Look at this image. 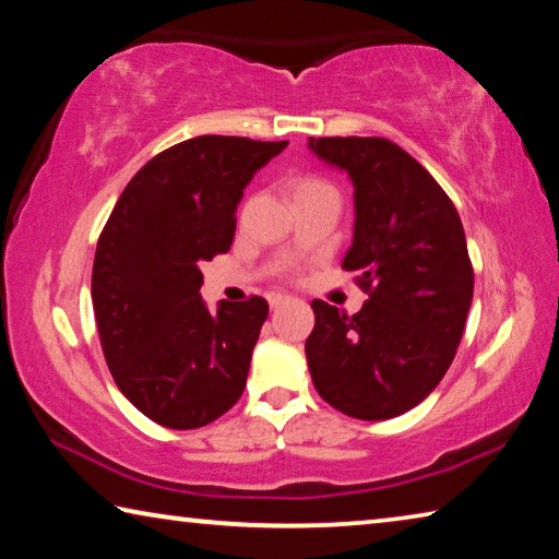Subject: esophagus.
<instances>
[{
  "label": "esophagus",
  "instance_id": "esophagus-1",
  "mask_svg": "<svg viewBox=\"0 0 559 559\" xmlns=\"http://www.w3.org/2000/svg\"><path fill=\"white\" fill-rule=\"evenodd\" d=\"M286 300H288L286 293H276V290L269 293V306H271V308H281Z\"/></svg>",
  "mask_w": 559,
  "mask_h": 559
}]
</instances>
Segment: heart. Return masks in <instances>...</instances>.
Segmentation results:
<instances>
[{"label": "heart", "instance_id": "obj_1", "mask_svg": "<svg viewBox=\"0 0 559 559\" xmlns=\"http://www.w3.org/2000/svg\"><path fill=\"white\" fill-rule=\"evenodd\" d=\"M318 187H328V185L320 182V179L306 177V179H300V182L296 185V192H306V189H318Z\"/></svg>", "mask_w": 559, "mask_h": 559}]
</instances>
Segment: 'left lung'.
<instances>
[{
    "label": "left lung",
    "instance_id": "1",
    "mask_svg": "<svg viewBox=\"0 0 559 559\" xmlns=\"http://www.w3.org/2000/svg\"><path fill=\"white\" fill-rule=\"evenodd\" d=\"M355 187V231L343 269L370 298L355 316L313 300L308 370L323 400L380 421L427 400L447 374L473 298L459 212L427 169L384 138H310Z\"/></svg>",
    "mask_w": 559,
    "mask_h": 559
}]
</instances>
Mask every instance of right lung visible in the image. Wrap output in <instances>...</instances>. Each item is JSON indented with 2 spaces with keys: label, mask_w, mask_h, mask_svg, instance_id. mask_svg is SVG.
<instances>
[{
  "label": "right lung",
  "mask_w": 559,
  "mask_h": 559,
  "mask_svg": "<svg viewBox=\"0 0 559 559\" xmlns=\"http://www.w3.org/2000/svg\"><path fill=\"white\" fill-rule=\"evenodd\" d=\"M288 140L200 135L155 155L122 189L93 259L91 298L118 390L167 429H200L239 402L269 302L200 296L236 206Z\"/></svg>",
  "instance_id": "right-lung-1"
}]
</instances>
